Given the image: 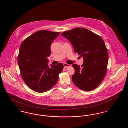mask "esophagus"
Here are the masks:
<instances>
[{
	"mask_svg": "<svg viewBox=\"0 0 128 128\" xmlns=\"http://www.w3.org/2000/svg\"><path fill=\"white\" fill-rule=\"evenodd\" d=\"M63 65H64V67L65 68H68V67H70V65L68 64L67 63H64Z\"/></svg>",
	"mask_w": 128,
	"mask_h": 128,
	"instance_id": "1",
	"label": "esophagus"
}]
</instances>
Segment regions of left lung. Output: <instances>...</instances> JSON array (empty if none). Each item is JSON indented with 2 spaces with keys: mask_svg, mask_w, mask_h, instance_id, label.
<instances>
[{
  "mask_svg": "<svg viewBox=\"0 0 128 128\" xmlns=\"http://www.w3.org/2000/svg\"><path fill=\"white\" fill-rule=\"evenodd\" d=\"M61 35L72 44L74 52L84 58L81 67L72 65L75 70L72 75L74 84L85 91L94 89L101 83L107 70L108 53L103 40L84 28L65 31Z\"/></svg>",
  "mask_w": 128,
  "mask_h": 128,
  "instance_id": "8db88e82",
  "label": "left lung"
}]
</instances>
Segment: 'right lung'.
Here are the masks:
<instances>
[{
	"instance_id": "obj_1",
	"label": "right lung",
	"mask_w": 128,
	"mask_h": 128,
	"mask_svg": "<svg viewBox=\"0 0 128 128\" xmlns=\"http://www.w3.org/2000/svg\"><path fill=\"white\" fill-rule=\"evenodd\" d=\"M60 34L39 30L26 38L20 46L18 63L20 74L26 84L34 91L49 90L56 84L63 70L62 63L50 67L48 64L51 43Z\"/></svg>"
}]
</instances>
